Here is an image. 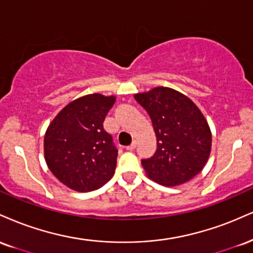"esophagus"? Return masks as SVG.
Segmentation results:
<instances>
[{"label": "esophagus", "mask_w": 253, "mask_h": 253, "mask_svg": "<svg viewBox=\"0 0 253 253\" xmlns=\"http://www.w3.org/2000/svg\"><path fill=\"white\" fill-rule=\"evenodd\" d=\"M136 145H138V144H136V141L134 140V141H133L132 144H130V145L128 146V147H127V151H133V150H135Z\"/></svg>", "instance_id": "34e87169"}]
</instances>
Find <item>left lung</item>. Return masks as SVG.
<instances>
[{
  "label": "left lung",
  "instance_id": "1",
  "mask_svg": "<svg viewBox=\"0 0 253 253\" xmlns=\"http://www.w3.org/2000/svg\"><path fill=\"white\" fill-rule=\"evenodd\" d=\"M134 99L150 115L157 135L153 157L142 159L148 178L176 186L196 176L210 157L212 135L199 108L172 88L157 87Z\"/></svg>",
  "mask_w": 253,
  "mask_h": 253
}]
</instances>
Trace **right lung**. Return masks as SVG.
<instances>
[{"instance_id":"1","label":"right lung","mask_w":253,"mask_h":253,"mask_svg":"<svg viewBox=\"0 0 253 253\" xmlns=\"http://www.w3.org/2000/svg\"><path fill=\"white\" fill-rule=\"evenodd\" d=\"M115 96L89 94L66 106L44 135V158L59 180L78 192L105 185L114 174L118 150L103 129Z\"/></svg>"}]
</instances>
